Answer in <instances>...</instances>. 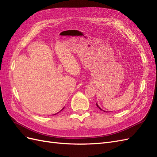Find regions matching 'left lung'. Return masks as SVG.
Returning a JSON list of instances; mask_svg holds the SVG:
<instances>
[{"mask_svg":"<svg viewBox=\"0 0 157 157\" xmlns=\"http://www.w3.org/2000/svg\"><path fill=\"white\" fill-rule=\"evenodd\" d=\"M96 105H97V107H98L99 109H100V110H101V111H104V112H107V111H103V109H101L100 107H99V106L98 105V103H96Z\"/></svg>","mask_w":157,"mask_h":157,"instance_id":"obj_1","label":"left lung"}]
</instances>
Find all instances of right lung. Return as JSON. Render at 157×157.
<instances>
[{"label":"right lung","instance_id":"right-lung-1","mask_svg":"<svg viewBox=\"0 0 157 157\" xmlns=\"http://www.w3.org/2000/svg\"><path fill=\"white\" fill-rule=\"evenodd\" d=\"M63 109H64V108H63V109H62V110H63ZM62 110H61V111H62Z\"/></svg>","mask_w":157,"mask_h":157}]
</instances>
